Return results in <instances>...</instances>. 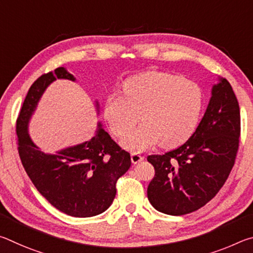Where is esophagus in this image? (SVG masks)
I'll return each mask as SVG.
<instances>
[{
    "mask_svg": "<svg viewBox=\"0 0 253 253\" xmlns=\"http://www.w3.org/2000/svg\"><path fill=\"white\" fill-rule=\"evenodd\" d=\"M130 158H131V162L134 163V164H137V163H140V162L144 160V157L140 155V154H137V153H131Z\"/></svg>",
    "mask_w": 253,
    "mask_h": 253,
    "instance_id": "esophagus-1",
    "label": "esophagus"
}]
</instances>
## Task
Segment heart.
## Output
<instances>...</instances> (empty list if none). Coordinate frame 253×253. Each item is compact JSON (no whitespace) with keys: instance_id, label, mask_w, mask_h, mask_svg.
<instances>
[{"instance_id":"1","label":"heart","mask_w":253,"mask_h":253,"mask_svg":"<svg viewBox=\"0 0 253 253\" xmlns=\"http://www.w3.org/2000/svg\"><path fill=\"white\" fill-rule=\"evenodd\" d=\"M125 97L110 95L105 118L115 135L122 136L139 121L143 126L122 139L123 146L142 152L160 143L163 148L178 146L190 138L203 106L200 85L178 75L151 71L124 84Z\"/></svg>"}]
</instances>
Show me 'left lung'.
Segmentation results:
<instances>
[{"instance_id":"left-lung-1","label":"left lung","mask_w":253,"mask_h":253,"mask_svg":"<svg viewBox=\"0 0 253 253\" xmlns=\"http://www.w3.org/2000/svg\"><path fill=\"white\" fill-rule=\"evenodd\" d=\"M240 129L238 99L229 81L220 78L194 134L176 149L147 157L155 169L147 187L153 207L184 215L211 201L233 168Z\"/></svg>"}]
</instances>
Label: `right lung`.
Wrapping results in <instances>:
<instances>
[{
    "label": "right lung",
    "instance_id": "obj_1",
    "mask_svg": "<svg viewBox=\"0 0 253 253\" xmlns=\"http://www.w3.org/2000/svg\"><path fill=\"white\" fill-rule=\"evenodd\" d=\"M57 79L76 80L60 67L30 87L16 121L19 155L34 186L55 209L76 217L95 216L113 203L117 179L130 168V155L111 139L100 123L88 142L55 154L40 151L30 138L29 123L45 89ZM96 106L99 108L98 102Z\"/></svg>",
    "mask_w": 253,
    "mask_h": 253
}]
</instances>
